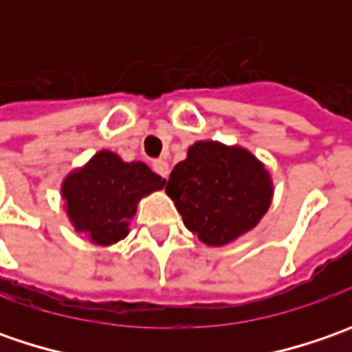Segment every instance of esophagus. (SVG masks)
I'll list each match as a JSON object with an SVG mask.
<instances>
[{
  "label": "esophagus",
  "mask_w": 352,
  "mask_h": 352,
  "mask_svg": "<svg viewBox=\"0 0 352 352\" xmlns=\"http://www.w3.org/2000/svg\"><path fill=\"white\" fill-rule=\"evenodd\" d=\"M153 168H155V172L158 174V176H162V178H168L170 166L166 160H155V162H153Z\"/></svg>",
  "instance_id": "1"
}]
</instances>
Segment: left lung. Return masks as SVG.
Masks as SVG:
<instances>
[{
	"mask_svg": "<svg viewBox=\"0 0 352 352\" xmlns=\"http://www.w3.org/2000/svg\"><path fill=\"white\" fill-rule=\"evenodd\" d=\"M272 192L270 174L256 156L215 141L194 142L166 182L184 225L211 247L256 227L270 208Z\"/></svg>",
	"mask_w": 352,
	"mask_h": 352,
	"instance_id": "left-lung-1",
	"label": "left lung"
}]
</instances>
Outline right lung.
Here are the masks:
<instances>
[{
    "instance_id": "1",
    "label": "right lung",
    "mask_w": 352,
    "mask_h": 352,
    "mask_svg": "<svg viewBox=\"0 0 352 352\" xmlns=\"http://www.w3.org/2000/svg\"><path fill=\"white\" fill-rule=\"evenodd\" d=\"M164 184L144 162H123L116 153L100 151L64 178L62 197L76 231L109 247L127 236L129 219L141 197L162 190Z\"/></svg>"
}]
</instances>
